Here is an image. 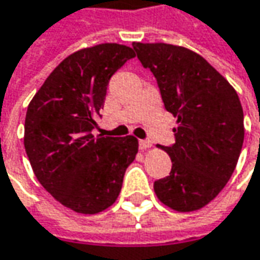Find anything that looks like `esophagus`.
Here are the masks:
<instances>
[{
	"mask_svg": "<svg viewBox=\"0 0 260 260\" xmlns=\"http://www.w3.org/2000/svg\"><path fill=\"white\" fill-rule=\"evenodd\" d=\"M139 147H140V150H147L149 147H152V142L150 140H140L139 142Z\"/></svg>",
	"mask_w": 260,
	"mask_h": 260,
	"instance_id": "obj_1",
	"label": "esophagus"
}]
</instances>
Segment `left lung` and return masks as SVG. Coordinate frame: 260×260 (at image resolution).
<instances>
[{
	"instance_id": "8db88e82",
	"label": "left lung",
	"mask_w": 260,
	"mask_h": 260,
	"mask_svg": "<svg viewBox=\"0 0 260 260\" xmlns=\"http://www.w3.org/2000/svg\"><path fill=\"white\" fill-rule=\"evenodd\" d=\"M155 75L166 111L174 114L175 143L162 147L172 160L156 181V197L179 213L213 201L235 172L245 139L243 108L236 89L203 56L182 46L133 43Z\"/></svg>"
}]
</instances>
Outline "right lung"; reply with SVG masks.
Here are the masks:
<instances>
[{"label": "right lung", "mask_w": 260, "mask_h": 260, "mask_svg": "<svg viewBox=\"0 0 260 260\" xmlns=\"http://www.w3.org/2000/svg\"><path fill=\"white\" fill-rule=\"evenodd\" d=\"M135 56L132 47L118 43L81 49L56 66L28 104L24 147L33 172L75 213L96 214L114 204L136 159L135 136L91 133L110 78Z\"/></svg>", "instance_id": "1"}]
</instances>
